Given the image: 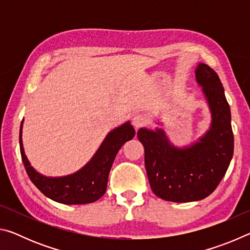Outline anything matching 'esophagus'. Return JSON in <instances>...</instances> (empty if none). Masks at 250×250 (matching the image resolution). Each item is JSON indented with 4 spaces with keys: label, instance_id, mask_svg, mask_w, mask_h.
I'll return each mask as SVG.
<instances>
[{
    "label": "esophagus",
    "instance_id": "1",
    "mask_svg": "<svg viewBox=\"0 0 250 250\" xmlns=\"http://www.w3.org/2000/svg\"><path fill=\"white\" fill-rule=\"evenodd\" d=\"M132 125L135 129H140L146 125V118L142 115H135L132 118Z\"/></svg>",
    "mask_w": 250,
    "mask_h": 250
}]
</instances>
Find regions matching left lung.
Here are the masks:
<instances>
[{"label": "left lung", "instance_id": "8db88e82", "mask_svg": "<svg viewBox=\"0 0 250 250\" xmlns=\"http://www.w3.org/2000/svg\"><path fill=\"white\" fill-rule=\"evenodd\" d=\"M197 83L208 101L211 125L200 142L185 149L170 145L163 130L141 128L138 139L145 146V163L152 191L164 201L186 203L203 200L215 191L234 153L230 108L218 75L200 64Z\"/></svg>", "mask_w": 250, "mask_h": 250}]
</instances>
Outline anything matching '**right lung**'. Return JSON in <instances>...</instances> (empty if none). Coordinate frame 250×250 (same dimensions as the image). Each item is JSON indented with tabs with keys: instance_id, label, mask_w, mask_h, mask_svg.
I'll list each match as a JSON object with an SVG mask.
<instances>
[{
	"instance_id": "add662e5",
	"label": "right lung",
	"mask_w": 250,
	"mask_h": 250,
	"mask_svg": "<svg viewBox=\"0 0 250 250\" xmlns=\"http://www.w3.org/2000/svg\"><path fill=\"white\" fill-rule=\"evenodd\" d=\"M134 134L133 126L125 122L107 135L94 158L82 170L64 177H46L34 170L24 153L21 125V155L29 179L45 196L62 204H88L99 200L105 193L110 168L118 151Z\"/></svg>"
}]
</instances>
